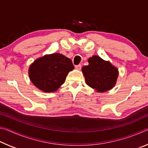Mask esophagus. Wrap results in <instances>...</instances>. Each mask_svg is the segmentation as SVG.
Returning a JSON list of instances; mask_svg holds the SVG:
<instances>
[{
	"instance_id": "1",
	"label": "esophagus",
	"mask_w": 148,
	"mask_h": 148,
	"mask_svg": "<svg viewBox=\"0 0 148 148\" xmlns=\"http://www.w3.org/2000/svg\"><path fill=\"white\" fill-rule=\"evenodd\" d=\"M75 68H76L77 70H80V69H81V68H82V65L80 64H77V65H76V66H75Z\"/></svg>"
}]
</instances>
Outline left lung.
I'll use <instances>...</instances> for the list:
<instances>
[{
    "label": "left lung",
    "instance_id": "left-lung-1",
    "mask_svg": "<svg viewBox=\"0 0 148 148\" xmlns=\"http://www.w3.org/2000/svg\"><path fill=\"white\" fill-rule=\"evenodd\" d=\"M88 62L89 64L82 68L87 85L101 92L111 89L118 76L117 69L97 56L89 58Z\"/></svg>",
    "mask_w": 148,
    "mask_h": 148
}]
</instances>
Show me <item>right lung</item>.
<instances>
[{"mask_svg": "<svg viewBox=\"0 0 148 148\" xmlns=\"http://www.w3.org/2000/svg\"><path fill=\"white\" fill-rule=\"evenodd\" d=\"M74 66L72 61L63 55L53 53L38 59L29 68V74L35 86L44 92H53L65 82Z\"/></svg>", "mask_w": 148, "mask_h": 148, "instance_id": "add662e5", "label": "right lung"}]
</instances>
